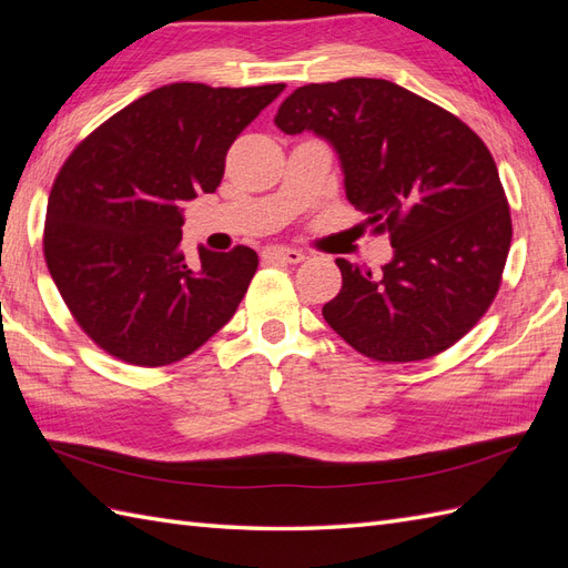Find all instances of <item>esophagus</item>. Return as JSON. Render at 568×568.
Wrapping results in <instances>:
<instances>
[{"label":"esophagus","mask_w":568,"mask_h":568,"mask_svg":"<svg viewBox=\"0 0 568 568\" xmlns=\"http://www.w3.org/2000/svg\"><path fill=\"white\" fill-rule=\"evenodd\" d=\"M263 257L265 261H272V263H288V265H298L303 261V253L296 251V248H282V246H272V248H265L263 251Z\"/></svg>","instance_id":"1"}]
</instances>
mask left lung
Returning a JSON list of instances; mask_svg holds the SVG:
<instances>
[{
	"mask_svg": "<svg viewBox=\"0 0 568 568\" xmlns=\"http://www.w3.org/2000/svg\"><path fill=\"white\" fill-rule=\"evenodd\" d=\"M286 134L329 140L346 196L388 234L379 274L336 257L343 286L322 307L332 329L376 363L434 357L486 315L503 284L511 215L484 140L400 84L346 78L305 84L274 115Z\"/></svg>",
	"mask_w": 568,
	"mask_h": 568,
	"instance_id": "left-lung-1",
	"label": "left lung"
}]
</instances>
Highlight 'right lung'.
<instances>
[{"label": "right lung", "mask_w": 568, "mask_h": 568, "mask_svg": "<svg viewBox=\"0 0 568 568\" xmlns=\"http://www.w3.org/2000/svg\"><path fill=\"white\" fill-rule=\"evenodd\" d=\"M286 84L175 82L111 115L51 184L44 261L97 346L136 367H165L217 334L248 291L257 253L182 251V201L213 194L230 146Z\"/></svg>", "instance_id": "add662e5"}]
</instances>
